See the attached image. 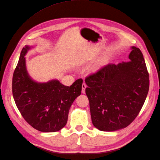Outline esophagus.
<instances>
[{
	"label": "esophagus",
	"mask_w": 160,
	"mask_h": 160,
	"mask_svg": "<svg viewBox=\"0 0 160 160\" xmlns=\"http://www.w3.org/2000/svg\"><path fill=\"white\" fill-rule=\"evenodd\" d=\"M86 88H87V85L85 83H83V84H82V91H81L82 93H85V89Z\"/></svg>",
	"instance_id": "obj_1"
}]
</instances>
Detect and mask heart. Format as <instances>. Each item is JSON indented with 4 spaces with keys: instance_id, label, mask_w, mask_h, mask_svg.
I'll list each match as a JSON object with an SVG mask.
<instances>
[{
    "instance_id": "heart-1",
    "label": "heart",
    "mask_w": 160,
    "mask_h": 160,
    "mask_svg": "<svg viewBox=\"0 0 160 160\" xmlns=\"http://www.w3.org/2000/svg\"><path fill=\"white\" fill-rule=\"evenodd\" d=\"M107 61H108V58L106 57H105L104 58H103L102 59V60L101 61V62H100V65H104V64H105L106 62H107ZM98 68H96V69H98Z\"/></svg>"
}]
</instances>
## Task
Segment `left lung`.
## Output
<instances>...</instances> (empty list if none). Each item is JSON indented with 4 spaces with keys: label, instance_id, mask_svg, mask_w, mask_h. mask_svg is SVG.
<instances>
[{
    "label": "left lung",
    "instance_id": "8db88e82",
    "mask_svg": "<svg viewBox=\"0 0 160 160\" xmlns=\"http://www.w3.org/2000/svg\"><path fill=\"white\" fill-rule=\"evenodd\" d=\"M130 61L108 64L85 79L92 123L103 132L128 127L137 117L149 91V73L142 51L132 47Z\"/></svg>",
    "mask_w": 160,
    "mask_h": 160
}]
</instances>
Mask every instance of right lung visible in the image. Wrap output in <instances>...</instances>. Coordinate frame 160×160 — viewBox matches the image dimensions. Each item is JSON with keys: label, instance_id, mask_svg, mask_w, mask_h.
Instances as JSON below:
<instances>
[{"label": "right lung", "instance_id": "1", "mask_svg": "<svg viewBox=\"0 0 160 160\" xmlns=\"http://www.w3.org/2000/svg\"><path fill=\"white\" fill-rule=\"evenodd\" d=\"M31 47H23L14 71L13 98L23 118L33 128L42 132H58L65 126L71 106L81 93L83 79L76 80L70 87L58 80L47 83L32 80L25 57Z\"/></svg>", "mask_w": 160, "mask_h": 160}]
</instances>
